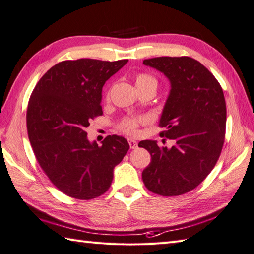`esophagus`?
Instances as JSON below:
<instances>
[{
	"mask_svg": "<svg viewBox=\"0 0 254 254\" xmlns=\"http://www.w3.org/2000/svg\"><path fill=\"white\" fill-rule=\"evenodd\" d=\"M128 143H129V146H130V148H137L138 147V142L135 141V140L129 139L128 140Z\"/></svg>",
	"mask_w": 254,
	"mask_h": 254,
	"instance_id": "obj_1",
	"label": "esophagus"
}]
</instances>
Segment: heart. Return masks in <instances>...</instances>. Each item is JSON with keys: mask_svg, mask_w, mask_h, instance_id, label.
<instances>
[{"mask_svg": "<svg viewBox=\"0 0 254 254\" xmlns=\"http://www.w3.org/2000/svg\"><path fill=\"white\" fill-rule=\"evenodd\" d=\"M134 84H135V87H137V89L142 88V87H146V86H156V79L153 76L148 75V74L140 73L137 76H135ZM143 122H144V120H142V119H127L121 124V128H122V130H124L129 134H135L138 131L139 124L143 123Z\"/></svg>", "mask_w": 254, "mask_h": 254, "instance_id": "b5f03b06", "label": "heart"}]
</instances>
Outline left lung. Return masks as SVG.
<instances>
[{"label": "left lung", "instance_id": "1", "mask_svg": "<svg viewBox=\"0 0 254 254\" xmlns=\"http://www.w3.org/2000/svg\"><path fill=\"white\" fill-rule=\"evenodd\" d=\"M143 64L162 72L170 83L160 115V135L175 141L170 148L157 141L139 143L151 154L142 172L148 190L178 196L199 185L212 170L224 143L226 104L223 90L207 67L190 57H157Z\"/></svg>", "mask_w": 254, "mask_h": 254}]
</instances>
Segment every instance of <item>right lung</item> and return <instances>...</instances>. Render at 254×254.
Instances as JSON below:
<instances>
[{"label": "right lung", "instance_id": "right-lung-1", "mask_svg": "<svg viewBox=\"0 0 254 254\" xmlns=\"http://www.w3.org/2000/svg\"><path fill=\"white\" fill-rule=\"evenodd\" d=\"M128 60H66L51 67L36 84L27 111L30 143L56 188L77 199L109 190L113 171L129 150L121 135L101 144L89 141V120L102 114V87Z\"/></svg>", "mask_w": 254, "mask_h": 254}]
</instances>
